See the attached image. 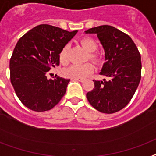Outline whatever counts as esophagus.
<instances>
[{"label":"esophagus","instance_id":"obj_1","mask_svg":"<svg viewBox=\"0 0 156 156\" xmlns=\"http://www.w3.org/2000/svg\"><path fill=\"white\" fill-rule=\"evenodd\" d=\"M73 79H74V80H77L78 82H83L84 79L83 78H73Z\"/></svg>","mask_w":156,"mask_h":156}]
</instances>
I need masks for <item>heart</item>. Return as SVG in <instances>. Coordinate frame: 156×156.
Instances as JSON below:
<instances>
[{
  "mask_svg": "<svg viewBox=\"0 0 156 156\" xmlns=\"http://www.w3.org/2000/svg\"><path fill=\"white\" fill-rule=\"evenodd\" d=\"M80 43L84 49L87 52H89L88 56L90 59L96 63H98L100 60V57L97 53H95L96 50L98 49V44L95 40L89 37H85L83 39H82ZM68 50H69V46L64 45L61 49V51L59 52V60L63 64H65L68 62ZM93 71V64H91L90 63H84L82 65L73 64L71 66L63 69V74L68 78H83L88 76L90 73H92Z\"/></svg>",
  "mask_w": 156,
  "mask_h": 156,
  "instance_id": "heart-1",
  "label": "heart"
}]
</instances>
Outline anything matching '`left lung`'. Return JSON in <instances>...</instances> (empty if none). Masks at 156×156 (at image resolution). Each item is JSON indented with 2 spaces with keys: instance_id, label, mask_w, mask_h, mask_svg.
<instances>
[{
  "instance_id": "obj_1",
  "label": "left lung",
  "mask_w": 156,
  "mask_h": 156,
  "mask_svg": "<svg viewBox=\"0 0 156 156\" xmlns=\"http://www.w3.org/2000/svg\"><path fill=\"white\" fill-rule=\"evenodd\" d=\"M96 34L105 50L106 63L101 75L107 77L94 82L87 93L89 103L101 112L112 114L130 102L141 78L140 54L128 34L111 25H100L85 31Z\"/></svg>"
}]
</instances>
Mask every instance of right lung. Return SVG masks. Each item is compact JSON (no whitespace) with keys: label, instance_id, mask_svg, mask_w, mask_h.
I'll return each mask as SVG.
<instances>
[{"label":"right lung","instance_id":"obj_1","mask_svg":"<svg viewBox=\"0 0 156 156\" xmlns=\"http://www.w3.org/2000/svg\"><path fill=\"white\" fill-rule=\"evenodd\" d=\"M49 25H40L23 35L10 60V82L20 101L34 112H45L59 102L69 79L46 73L59 65V52L77 34Z\"/></svg>","mask_w":156,"mask_h":156}]
</instances>
